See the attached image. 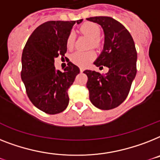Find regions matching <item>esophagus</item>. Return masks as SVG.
<instances>
[{"label": "esophagus", "mask_w": 160, "mask_h": 160, "mask_svg": "<svg viewBox=\"0 0 160 160\" xmlns=\"http://www.w3.org/2000/svg\"><path fill=\"white\" fill-rule=\"evenodd\" d=\"M80 72H83V71H84V68H82V67H81V68H80Z\"/></svg>", "instance_id": "esophagus-1"}]
</instances>
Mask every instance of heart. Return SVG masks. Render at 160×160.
Listing matches in <instances>:
<instances>
[{"mask_svg":"<svg viewBox=\"0 0 160 160\" xmlns=\"http://www.w3.org/2000/svg\"><path fill=\"white\" fill-rule=\"evenodd\" d=\"M80 31L89 38H91V44L93 47H98L101 44L100 38H98L100 34V28L95 23L86 22L81 25ZM75 36L73 33L69 34L67 39V48L71 49L74 46ZM95 58V53L93 51L89 52H76L71 56V61L73 63L81 67H85L90 63Z\"/></svg>","mask_w":160,"mask_h":160,"instance_id":"1","label":"heart"}]
</instances>
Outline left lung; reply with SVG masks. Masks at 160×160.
Wrapping results in <instances>:
<instances>
[{
  "label": "left lung",
  "mask_w": 160,
  "mask_h": 160,
  "mask_svg": "<svg viewBox=\"0 0 160 160\" xmlns=\"http://www.w3.org/2000/svg\"><path fill=\"white\" fill-rule=\"evenodd\" d=\"M87 20L97 23L104 33L102 52L93 64L108 67L105 76L85 70L89 99L96 108L109 110L118 107L127 98L136 75V52L131 33L112 17L96 16Z\"/></svg>",
  "instance_id": "1"
}]
</instances>
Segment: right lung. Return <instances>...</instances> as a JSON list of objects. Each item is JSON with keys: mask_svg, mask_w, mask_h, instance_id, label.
Segmentation results:
<instances>
[{"mask_svg": "<svg viewBox=\"0 0 160 160\" xmlns=\"http://www.w3.org/2000/svg\"><path fill=\"white\" fill-rule=\"evenodd\" d=\"M82 20L45 22L33 31L24 46L22 81L32 103L46 113H60L68 106L67 90L80 69L69 62L63 71L56 70L54 60L58 56L65 57L72 27Z\"/></svg>", "mask_w": 160, "mask_h": 160, "instance_id": "obj_1", "label": "right lung"}]
</instances>
